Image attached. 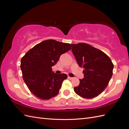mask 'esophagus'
<instances>
[{
	"label": "esophagus",
	"instance_id": "esophagus-1",
	"mask_svg": "<svg viewBox=\"0 0 129 129\" xmlns=\"http://www.w3.org/2000/svg\"><path fill=\"white\" fill-rule=\"evenodd\" d=\"M68 78L69 79H70V80H72V79H74V77H71V76H68Z\"/></svg>",
	"mask_w": 129,
	"mask_h": 129
}]
</instances>
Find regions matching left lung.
I'll return each mask as SVG.
<instances>
[{"label":"left lung","instance_id":"left-lung-1","mask_svg":"<svg viewBox=\"0 0 129 129\" xmlns=\"http://www.w3.org/2000/svg\"><path fill=\"white\" fill-rule=\"evenodd\" d=\"M73 55L79 67L84 68L75 93L84 99L99 96L107 88L112 75L114 64L107 54L85 43L71 44Z\"/></svg>","mask_w":129,"mask_h":129}]
</instances>
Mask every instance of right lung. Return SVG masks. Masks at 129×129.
Masks as SVG:
<instances>
[{
	"label": "right lung",
	"instance_id": "right-lung-1",
	"mask_svg": "<svg viewBox=\"0 0 129 129\" xmlns=\"http://www.w3.org/2000/svg\"><path fill=\"white\" fill-rule=\"evenodd\" d=\"M71 49L69 44L49 39L36 45L22 57L23 79L34 96L41 100H49L58 94L67 75L54 73L52 67L62 54Z\"/></svg>",
	"mask_w": 129,
	"mask_h": 129
}]
</instances>
